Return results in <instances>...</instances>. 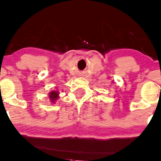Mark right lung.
I'll list each match as a JSON object with an SVG mask.
<instances>
[{
  "label": "right lung",
  "mask_w": 161,
  "mask_h": 161,
  "mask_svg": "<svg viewBox=\"0 0 161 161\" xmlns=\"http://www.w3.org/2000/svg\"><path fill=\"white\" fill-rule=\"evenodd\" d=\"M58 98H59V92L58 90H53L49 92V99L50 103H55Z\"/></svg>",
  "instance_id": "right-lung-1"
}]
</instances>
